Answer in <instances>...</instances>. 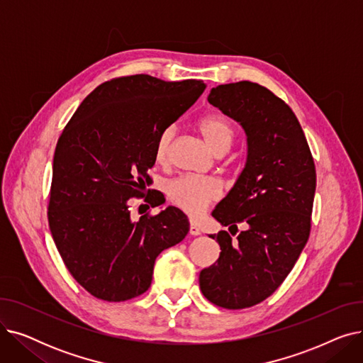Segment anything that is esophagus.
I'll use <instances>...</instances> for the list:
<instances>
[{
  "instance_id": "esophagus-1",
  "label": "esophagus",
  "mask_w": 363,
  "mask_h": 363,
  "mask_svg": "<svg viewBox=\"0 0 363 363\" xmlns=\"http://www.w3.org/2000/svg\"><path fill=\"white\" fill-rule=\"evenodd\" d=\"M189 234H191V235H200L201 234L200 228H199V225L196 222L189 223Z\"/></svg>"
}]
</instances>
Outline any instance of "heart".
Listing matches in <instances>:
<instances>
[{
  "label": "heart",
  "instance_id": "heart-1",
  "mask_svg": "<svg viewBox=\"0 0 363 363\" xmlns=\"http://www.w3.org/2000/svg\"><path fill=\"white\" fill-rule=\"evenodd\" d=\"M199 129L216 155H223L230 150L235 130L230 119L222 114H207L199 121ZM175 137V128L167 126L160 130L155 144V159L159 163H166L170 156L172 141ZM222 194V186L216 179L185 175L167 184V197L188 215L199 216L207 206L216 201Z\"/></svg>",
  "mask_w": 363,
  "mask_h": 363
}]
</instances>
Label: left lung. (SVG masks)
<instances>
[{
    "mask_svg": "<svg viewBox=\"0 0 363 363\" xmlns=\"http://www.w3.org/2000/svg\"><path fill=\"white\" fill-rule=\"evenodd\" d=\"M207 100L247 135L245 166L212 216L223 226L245 223L247 230L237 238L226 231L211 235L220 255L199 281L216 306L244 309L279 287L306 245L316 170L296 114L268 88L225 84L212 88Z\"/></svg>",
    "mask_w": 363,
    "mask_h": 363,
    "instance_id": "1",
    "label": "left lung"
}]
</instances>
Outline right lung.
Segmentation results:
<instances>
[{"mask_svg": "<svg viewBox=\"0 0 363 363\" xmlns=\"http://www.w3.org/2000/svg\"><path fill=\"white\" fill-rule=\"evenodd\" d=\"M204 89L196 79L122 76L95 88L63 129L52 160L48 223L66 268L94 297L125 301L145 293L156 257L188 234L179 208L169 206L133 222L128 200L143 197L151 181L160 130Z\"/></svg>", "mask_w": 363, "mask_h": 363, "instance_id": "add662e5", "label": "right lung"}]
</instances>
